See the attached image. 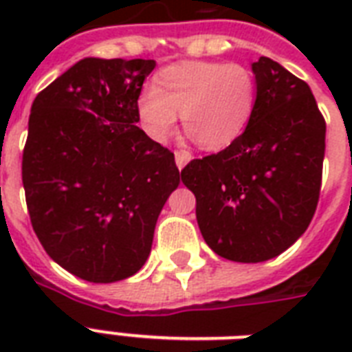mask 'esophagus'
Instances as JSON below:
<instances>
[{"label":"esophagus","mask_w":352,"mask_h":352,"mask_svg":"<svg viewBox=\"0 0 352 352\" xmlns=\"http://www.w3.org/2000/svg\"><path fill=\"white\" fill-rule=\"evenodd\" d=\"M190 160H192V153L188 149H175V162L179 170H182Z\"/></svg>","instance_id":"1"}]
</instances>
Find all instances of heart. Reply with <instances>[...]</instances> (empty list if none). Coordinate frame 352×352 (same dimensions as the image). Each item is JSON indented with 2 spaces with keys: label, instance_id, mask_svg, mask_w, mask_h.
Returning a JSON list of instances; mask_svg holds the SVG:
<instances>
[{
  "label": "heart",
  "instance_id": "b5f03b06",
  "mask_svg": "<svg viewBox=\"0 0 352 352\" xmlns=\"http://www.w3.org/2000/svg\"><path fill=\"white\" fill-rule=\"evenodd\" d=\"M256 80L248 69L223 62H182L162 69L138 96L137 113L155 140L173 133L177 115L204 149H223L245 133L256 109Z\"/></svg>",
  "mask_w": 352,
  "mask_h": 352
}]
</instances>
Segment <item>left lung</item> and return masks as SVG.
<instances>
[{"mask_svg": "<svg viewBox=\"0 0 352 352\" xmlns=\"http://www.w3.org/2000/svg\"><path fill=\"white\" fill-rule=\"evenodd\" d=\"M252 71L257 98L245 133L181 171L206 245L237 263L272 259L307 230L325 155V118L311 87L267 56Z\"/></svg>", "mask_w": 352, "mask_h": 352, "instance_id": "1", "label": "left lung"}]
</instances>
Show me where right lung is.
I'll use <instances>...</instances> for the list:
<instances>
[{
  "instance_id": "obj_1",
  "label": "right lung",
  "mask_w": 352,
  "mask_h": 352,
  "mask_svg": "<svg viewBox=\"0 0 352 352\" xmlns=\"http://www.w3.org/2000/svg\"><path fill=\"white\" fill-rule=\"evenodd\" d=\"M153 60L84 58L32 102L21 179L30 223L54 261L91 283L137 274L182 173L135 126Z\"/></svg>"
}]
</instances>
